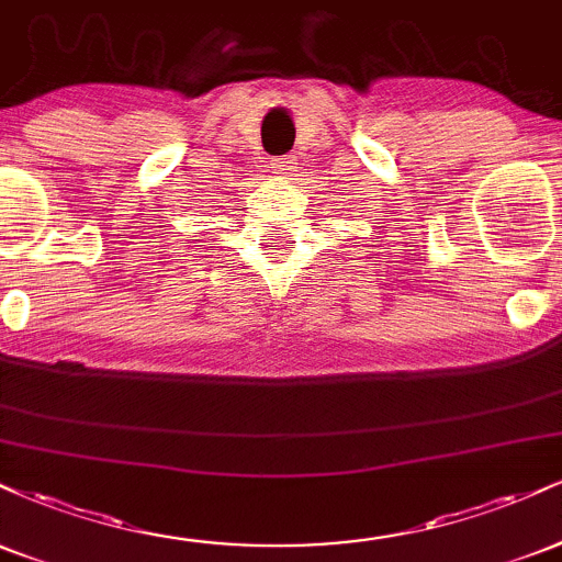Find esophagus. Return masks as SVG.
<instances>
[{
  "mask_svg": "<svg viewBox=\"0 0 562 562\" xmlns=\"http://www.w3.org/2000/svg\"><path fill=\"white\" fill-rule=\"evenodd\" d=\"M272 169L274 173H288L295 169V156H285V158H274L272 160Z\"/></svg>",
  "mask_w": 562,
  "mask_h": 562,
  "instance_id": "34e87169",
  "label": "esophagus"
}]
</instances>
